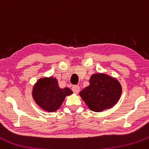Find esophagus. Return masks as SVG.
Wrapping results in <instances>:
<instances>
[{
    "label": "esophagus",
    "instance_id": "esophagus-1",
    "mask_svg": "<svg viewBox=\"0 0 149 149\" xmlns=\"http://www.w3.org/2000/svg\"><path fill=\"white\" fill-rule=\"evenodd\" d=\"M72 91L74 93H78L79 92V87L78 85H74L72 88Z\"/></svg>",
    "mask_w": 149,
    "mask_h": 149
}]
</instances>
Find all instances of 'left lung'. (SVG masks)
Instances as JSON below:
<instances>
[{
    "instance_id": "left-lung-1",
    "label": "left lung",
    "mask_w": 149,
    "mask_h": 149,
    "mask_svg": "<svg viewBox=\"0 0 149 149\" xmlns=\"http://www.w3.org/2000/svg\"><path fill=\"white\" fill-rule=\"evenodd\" d=\"M90 85L79 93L88 108L95 112L111 108L118 102L122 93V86L115 78L106 74H93Z\"/></svg>"
}]
</instances>
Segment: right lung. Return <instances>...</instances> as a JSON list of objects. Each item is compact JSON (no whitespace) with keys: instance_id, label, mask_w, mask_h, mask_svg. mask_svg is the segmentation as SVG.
<instances>
[{"instance_id":"right-lung-1","label":"right lung","mask_w":149,"mask_h":149,"mask_svg":"<svg viewBox=\"0 0 149 149\" xmlns=\"http://www.w3.org/2000/svg\"><path fill=\"white\" fill-rule=\"evenodd\" d=\"M72 93V91L70 88H60L57 79L52 77L38 79L32 90V97L35 103L48 112L58 109L65 97Z\"/></svg>"}]
</instances>
